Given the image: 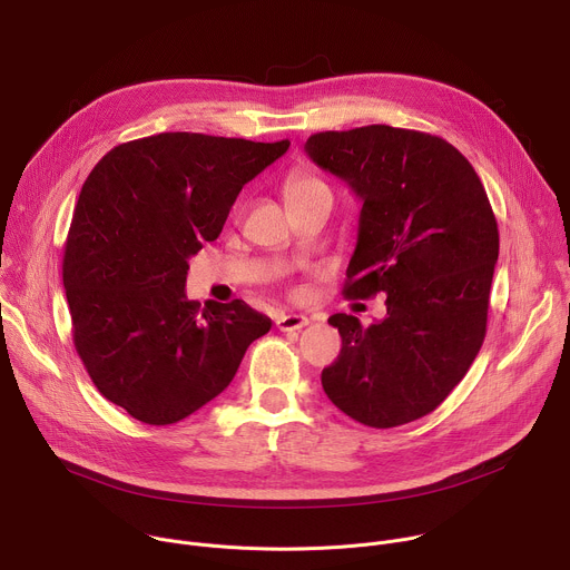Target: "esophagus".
<instances>
[{
  "label": "esophagus",
  "instance_id": "esophagus-1",
  "mask_svg": "<svg viewBox=\"0 0 570 570\" xmlns=\"http://www.w3.org/2000/svg\"><path fill=\"white\" fill-rule=\"evenodd\" d=\"M275 324H277V330H279V332H297V330L306 327V324H308V317H306V315L288 313V315H279Z\"/></svg>",
  "mask_w": 570,
  "mask_h": 570
}]
</instances>
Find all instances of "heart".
<instances>
[{"label":"heart","instance_id":"heart-1","mask_svg":"<svg viewBox=\"0 0 570 570\" xmlns=\"http://www.w3.org/2000/svg\"><path fill=\"white\" fill-rule=\"evenodd\" d=\"M284 194H286L288 205H293V203H299V200H306L313 196H330V187L306 171H295L286 178Z\"/></svg>","mask_w":570,"mask_h":570}]
</instances>
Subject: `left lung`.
<instances>
[{"instance_id": "obj_1", "label": "left lung", "mask_w": 570, "mask_h": 570, "mask_svg": "<svg viewBox=\"0 0 570 570\" xmlns=\"http://www.w3.org/2000/svg\"><path fill=\"white\" fill-rule=\"evenodd\" d=\"M304 148L363 200L343 295L387 297V315L367 330L347 313L330 317L343 347L322 387L365 426L415 422L482 347L499 259L490 198L469 159L438 135L374 124L315 132Z\"/></svg>"}]
</instances>
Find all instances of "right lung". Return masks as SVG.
Returning a JSON list of instances; mask_svg holds the SVG:
<instances>
[{"label": "right lung", "mask_w": 570, "mask_h": 570, "mask_svg": "<svg viewBox=\"0 0 570 570\" xmlns=\"http://www.w3.org/2000/svg\"><path fill=\"white\" fill-rule=\"evenodd\" d=\"M288 146L159 132L115 146L80 189L62 257L73 347L130 417H189L268 334L271 317L243 299H187V259L218 238L243 185Z\"/></svg>", "instance_id": "1"}]
</instances>
